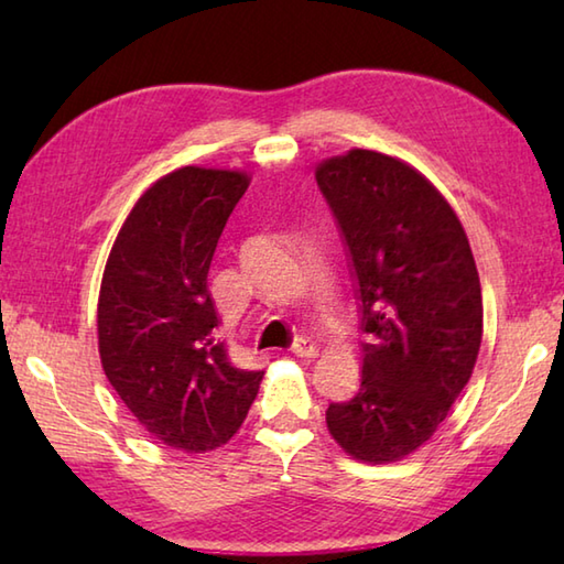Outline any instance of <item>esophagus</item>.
I'll use <instances>...</instances> for the list:
<instances>
[{
	"label": "esophagus",
	"mask_w": 564,
	"mask_h": 564,
	"mask_svg": "<svg viewBox=\"0 0 564 564\" xmlns=\"http://www.w3.org/2000/svg\"><path fill=\"white\" fill-rule=\"evenodd\" d=\"M291 351L295 354V356H301V358H315L317 356V346L310 341L307 337H295L293 339V346H291Z\"/></svg>",
	"instance_id": "obj_1"
}]
</instances>
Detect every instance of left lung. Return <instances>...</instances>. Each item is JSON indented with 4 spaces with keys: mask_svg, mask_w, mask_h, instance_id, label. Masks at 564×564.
I'll return each instance as SVG.
<instances>
[{
    "mask_svg": "<svg viewBox=\"0 0 564 564\" xmlns=\"http://www.w3.org/2000/svg\"><path fill=\"white\" fill-rule=\"evenodd\" d=\"M315 178L368 337L361 388L327 406L329 434L358 460H400L431 438L473 376L482 293L470 242L448 200L388 154L351 150Z\"/></svg>",
    "mask_w": 564,
    "mask_h": 564,
    "instance_id": "left-lung-1",
    "label": "left lung"
}]
</instances>
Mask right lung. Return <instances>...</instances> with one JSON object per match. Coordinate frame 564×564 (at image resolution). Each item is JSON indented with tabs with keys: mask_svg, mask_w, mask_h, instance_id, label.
<instances>
[{
	"mask_svg": "<svg viewBox=\"0 0 564 564\" xmlns=\"http://www.w3.org/2000/svg\"><path fill=\"white\" fill-rule=\"evenodd\" d=\"M242 172L184 166L130 210L106 261L99 354L118 398L150 434L186 453L223 446L242 426L263 370L230 364L208 269L245 196Z\"/></svg>",
	"mask_w": 564,
	"mask_h": 564,
	"instance_id": "right-lung-1",
	"label": "right lung"
}]
</instances>
